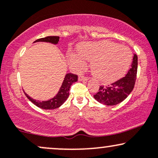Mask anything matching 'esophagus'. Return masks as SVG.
Segmentation results:
<instances>
[{
    "mask_svg": "<svg viewBox=\"0 0 158 158\" xmlns=\"http://www.w3.org/2000/svg\"><path fill=\"white\" fill-rule=\"evenodd\" d=\"M88 79V77H85V76H82V75H80L79 77V81H87Z\"/></svg>",
    "mask_w": 158,
    "mask_h": 158,
    "instance_id": "1",
    "label": "esophagus"
}]
</instances>
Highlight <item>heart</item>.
Returning <instances> with one entry per match:
<instances>
[{
	"label": "heart",
	"mask_w": 158,
	"mask_h": 158,
	"mask_svg": "<svg viewBox=\"0 0 158 158\" xmlns=\"http://www.w3.org/2000/svg\"><path fill=\"white\" fill-rule=\"evenodd\" d=\"M80 56L73 54L71 60L79 68L85 65V60L91 61L95 77L104 82L117 80L126 73L131 64L132 52L129 48L110 41L87 42L79 48Z\"/></svg>",
	"instance_id": "1"
}]
</instances>
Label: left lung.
<instances>
[{
	"label": "left lung",
	"instance_id": "left-lung-1",
	"mask_svg": "<svg viewBox=\"0 0 158 158\" xmlns=\"http://www.w3.org/2000/svg\"><path fill=\"white\" fill-rule=\"evenodd\" d=\"M137 72V56L135 54L131 68L124 77L107 86L101 85L94 97L106 106H115L123 102L135 87Z\"/></svg>",
	"mask_w": 158,
	"mask_h": 158
}]
</instances>
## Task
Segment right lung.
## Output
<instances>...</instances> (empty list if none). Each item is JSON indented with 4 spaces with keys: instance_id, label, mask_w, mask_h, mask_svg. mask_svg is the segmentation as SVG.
<instances>
[{
    "instance_id": "obj_1",
    "label": "right lung",
    "mask_w": 158,
    "mask_h": 158,
    "mask_svg": "<svg viewBox=\"0 0 158 158\" xmlns=\"http://www.w3.org/2000/svg\"><path fill=\"white\" fill-rule=\"evenodd\" d=\"M59 41V36H47L45 38L37 39L34 42H36V41H45V42H50L52 43V44H57ZM77 81H78L77 75L73 73L67 74L59 93L55 97L48 101H44H44L43 102L36 101L29 97L26 93H24V94L34 105H35L36 106H38L40 108H42V109H55V108L60 107L66 101L69 96V90H70V86L73 82Z\"/></svg>"
}]
</instances>
